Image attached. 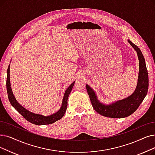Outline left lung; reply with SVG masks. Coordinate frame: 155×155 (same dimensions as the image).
<instances>
[{
    "mask_svg": "<svg viewBox=\"0 0 155 155\" xmlns=\"http://www.w3.org/2000/svg\"><path fill=\"white\" fill-rule=\"evenodd\" d=\"M128 42L137 52L139 68L136 88L131 95L125 99L106 104L100 101L96 92L88 84H86V89L93 108L100 115L106 117L122 118L132 115L143 102L148 90V73L143 53L129 39H128Z\"/></svg>",
    "mask_w": 155,
    "mask_h": 155,
    "instance_id": "obj_1",
    "label": "left lung"
}]
</instances>
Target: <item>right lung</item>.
I'll list each match as a JSON object with an SVG mask.
<instances>
[{"mask_svg":"<svg viewBox=\"0 0 155 155\" xmlns=\"http://www.w3.org/2000/svg\"><path fill=\"white\" fill-rule=\"evenodd\" d=\"M74 81L67 89L64 94V96L62 100V104L59 110L54 113H52L49 116H45L41 114H37L31 112L30 111L26 109L23 106L20 104L16 99L15 98L14 94L12 93V89L11 87L10 82V64L8 66V71H7V81H6V87L7 92L8 94V98L9 102L11 105L15 107L16 110L21 114V115L28 122L30 123L38 125H49L56 122V121L62 118L64 116V113L66 111L67 105H68V99L70 94L72 90L73 87L75 84Z\"/></svg>","mask_w":155,"mask_h":155,"instance_id":"obj_1","label":"right lung"}]
</instances>
